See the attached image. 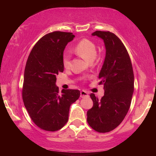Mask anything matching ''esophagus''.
Wrapping results in <instances>:
<instances>
[{
    "instance_id": "esophagus-1",
    "label": "esophagus",
    "mask_w": 156,
    "mask_h": 156,
    "mask_svg": "<svg viewBox=\"0 0 156 156\" xmlns=\"http://www.w3.org/2000/svg\"><path fill=\"white\" fill-rule=\"evenodd\" d=\"M89 96V94L87 91H80V97L81 98H85V97H88Z\"/></svg>"
}]
</instances>
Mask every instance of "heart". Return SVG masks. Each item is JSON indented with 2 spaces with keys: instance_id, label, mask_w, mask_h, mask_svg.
<instances>
[{
  "instance_id": "b5f03b06",
  "label": "heart",
  "mask_w": 156,
  "mask_h": 156,
  "mask_svg": "<svg viewBox=\"0 0 156 156\" xmlns=\"http://www.w3.org/2000/svg\"><path fill=\"white\" fill-rule=\"evenodd\" d=\"M74 51L88 62H92L96 58L97 55V48L93 41L89 39L84 38L76 44ZM62 63L65 68H69L70 66V56L68 54H65L62 57Z\"/></svg>"
}]
</instances>
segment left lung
Instances as JSON below:
<instances>
[{
    "label": "left lung",
    "mask_w": 156,
    "mask_h": 156,
    "mask_svg": "<svg viewBox=\"0 0 156 156\" xmlns=\"http://www.w3.org/2000/svg\"><path fill=\"white\" fill-rule=\"evenodd\" d=\"M91 35L102 39L106 49L98 76L105 95L98 100L91 94L94 105L87 113V120L95 131L106 133L117 127L128 112L134 90V75L127 50L117 36L102 31H96Z\"/></svg>",
    "instance_id": "obj_1"
}]
</instances>
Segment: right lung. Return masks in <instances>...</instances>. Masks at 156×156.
Returning <instances> with one entry per match:
<instances>
[{
    "mask_svg": "<svg viewBox=\"0 0 156 156\" xmlns=\"http://www.w3.org/2000/svg\"><path fill=\"white\" fill-rule=\"evenodd\" d=\"M75 36L54 31L44 35L33 47L26 63L23 100L31 120L43 130L56 131L67 122L71 105L80 91L62 89L56 85V76L63 72V52Z\"/></svg>",
    "mask_w": 156,
    "mask_h": 156,
    "instance_id": "add662e5",
    "label": "right lung"
}]
</instances>
